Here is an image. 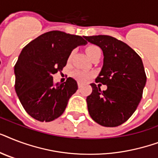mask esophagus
I'll return each mask as SVG.
<instances>
[{"label": "esophagus", "mask_w": 158, "mask_h": 158, "mask_svg": "<svg viewBox=\"0 0 158 158\" xmlns=\"http://www.w3.org/2000/svg\"><path fill=\"white\" fill-rule=\"evenodd\" d=\"M82 86H83V84L80 83V82H79V83H78V87H79V88H82Z\"/></svg>", "instance_id": "34e87169"}]
</instances>
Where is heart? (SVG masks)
<instances>
[{
    "label": "heart",
    "instance_id": "b5f03b06",
    "mask_svg": "<svg viewBox=\"0 0 158 158\" xmlns=\"http://www.w3.org/2000/svg\"><path fill=\"white\" fill-rule=\"evenodd\" d=\"M100 50H101V49H100L98 46L90 45L86 48V53L87 55L89 56V58H91L98 51ZM72 55H73V52L70 54L69 58L72 56ZM73 75H74L77 79H79V81H86L87 79L90 77V74H89L88 72L84 71V70H79V69H78V70H75V71L73 73Z\"/></svg>",
    "mask_w": 158,
    "mask_h": 158
}]
</instances>
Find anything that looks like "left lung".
Segmentation results:
<instances>
[{
	"label": "left lung",
	"mask_w": 158,
	"mask_h": 158,
	"mask_svg": "<svg viewBox=\"0 0 158 158\" xmlns=\"http://www.w3.org/2000/svg\"><path fill=\"white\" fill-rule=\"evenodd\" d=\"M103 52V65L93 92L87 97L89 115L99 125L115 127L125 122L135 112L142 98L147 77L142 59L127 44L107 35L84 37Z\"/></svg>",
	"instance_id": "left-lung-1"
}]
</instances>
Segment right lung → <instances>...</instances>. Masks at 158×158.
Instances as JSON below:
<instances>
[{
  "instance_id": "1",
  "label": "right lung",
  "mask_w": 158,
  "mask_h": 158,
  "mask_svg": "<svg viewBox=\"0 0 158 158\" xmlns=\"http://www.w3.org/2000/svg\"><path fill=\"white\" fill-rule=\"evenodd\" d=\"M86 44L80 36L50 31L23 48L15 65V89L30 116L49 122L63 114L78 84L70 77L62 84H54L52 74L66 65L74 48Z\"/></svg>"
}]
</instances>
